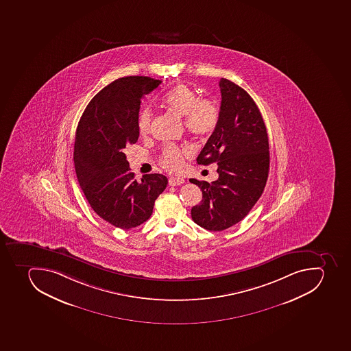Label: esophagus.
<instances>
[{
  "label": "esophagus",
  "instance_id": "obj_1",
  "mask_svg": "<svg viewBox=\"0 0 351 351\" xmlns=\"http://www.w3.org/2000/svg\"><path fill=\"white\" fill-rule=\"evenodd\" d=\"M184 183V179L181 177H171L169 179V184L170 186H180V184H183Z\"/></svg>",
  "mask_w": 351,
  "mask_h": 351
}]
</instances>
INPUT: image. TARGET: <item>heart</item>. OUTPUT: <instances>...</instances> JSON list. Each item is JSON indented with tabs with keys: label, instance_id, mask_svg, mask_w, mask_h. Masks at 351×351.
I'll list each match as a JSON object with an SVG mask.
<instances>
[{
	"label": "heart",
	"instance_id": "heart-1",
	"mask_svg": "<svg viewBox=\"0 0 351 351\" xmlns=\"http://www.w3.org/2000/svg\"><path fill=\"white\" fill-rule=\"evenodd\" d=\"M162 102L171 112L184 117V127L193 136L208 138L218 128L220 120L218 104L211 99H200L199 93L186 84H179L167 92L162 97ZM152 120L154 113L151 109L145 108L142 110L138 118V133L142 136L150 133ZM184 152L186 151L180 150L174 145H168L161 160L163 168L168 171H180L184 165Z\"/></svg>",
	"mask_w": 351,
	"mask_h": 351
}]
</instances>
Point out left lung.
<instances>
[{
	"instance_id": "1",
	"label": "left lung",
	"mask_w": 351,
	"mask_h": 351,
	"mask_svg": "<svg viewBox=\"0 0 351 351\" xmlns=\"http://www.w3.org/2000/svg\"><path fill=\"white\" fill-rule=\"evenodd\" d=\"M218 128L197 156L199 165L217 163L218 180L190 179L202 191L191 209L192 220L210 231H222L241 221L263 195L268 179V133L254 99L236 83L222 77Z\"/></svg>"
}]
</instances>
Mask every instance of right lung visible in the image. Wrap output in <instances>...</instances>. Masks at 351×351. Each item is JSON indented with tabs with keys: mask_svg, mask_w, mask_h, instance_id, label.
<instances>
[{
	"mask_svg": "<svg viewBox=\"0 0 351 351\" xmlns=\"http://www.w3.org/2000/svg\"><path fill=\"white\" fill-rule=\"evenodd\" d=\"M161 82L149 77L115 80L88 102L77 124L73 152L77 181L95 213L120 229L147 221L168 184L159 173L136 181L124 154L138 141L142 99Z\"/></svg>",
	"mask_w": 351,
	"mask_h": 351,
	"instance_id": "obj_1",
	"label": "right lung"
}]
</instances>
